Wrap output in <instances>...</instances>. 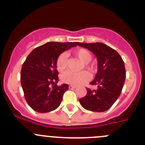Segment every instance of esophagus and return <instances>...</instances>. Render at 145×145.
<instances>
[{"label": "esophagus", "instance_id": "obj_1", "mask_svg": "<svg viewBox=\"0 0 145 145\" xmlns=\"http://www.w3.org/2000/svg\"><path fill=\"white\" fill-rule=\"evenodd\" d=\"M76 88V86H72V85L69 86V88H70V89H74V88Z\"/></svg>", "mask_w": 145, "mask_h": 145}]
</instances>
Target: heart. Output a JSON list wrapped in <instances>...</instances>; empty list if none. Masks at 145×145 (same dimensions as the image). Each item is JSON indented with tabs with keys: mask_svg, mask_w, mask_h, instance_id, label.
I'll list each match as a JSON object with an SVG mask.
<instances>
[{
	"mask_svg": "<svg viewBox=\"0 0 145 145\" xmlns=\"http://www.w3.org/2000/svg\"><path fill=\"white\" fill-rule=\"evenodd\" d=\"M75 55L84 64H88L91 61L92 56L91 52L86 48H80L75 52ZM57 69L59 71L61 72L65 70L67 65V55L65 53H61L57 57ZM89 70H91L89 67ZM88 80V75L86 72H73L71 71H66L61 75V80L65 84H72V85L78 86L84 84V82Z\"/></svg>",
	"mask_w": 145,
	"mask_h": 145,
	"instance_id": "obj_1",
	"label": "heart"
}]
</instances>
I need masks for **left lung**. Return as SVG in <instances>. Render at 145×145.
Instances as JSON below:
<instances>
[{
  "label": "left lung",
  "mask_w": 145,
  "mask_h": 145,
  "mask_svg": "<svg viewBox=\"0 0 145 145\" xmlns=\"http://www.w3.org/2000/svg\"><path fill=\"white\" fill-rule=\"evenodd\" d=\"M97 59L98 70L90 84L97 89L86 88L87 94L79 99L84 108L92 112H105L111 107L120 96L125 80V64L116 50L102 43H79Z\"/></svg>",
  "instance_id": "8db88e82"
}]
</instances>
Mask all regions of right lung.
<instances>
[{
  "label": "right lung",
  "instance_id": "add662e5",
  "mask_svg": "<svg viewBox=\"0 0 145 145\" xmlns=\"http://www.w3.org/2000/svg\"><path fill=\"white\" fill-rule=\"evenodd\" d=\"M76 46L77 42H48L28 55L22 65L20 80L25 100L35 111L48 112L60 105L69 86H57L59 72L56 62L59 54Z\"/></svg>",
  "mask_w": 145,
  "mask_h": 145
}]
</instances>
